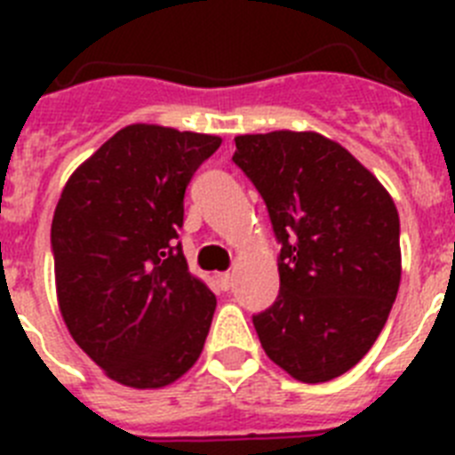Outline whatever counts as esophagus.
I'll use <instances>...</instances> for the list:
<instances>
[{"label":"esophagus","mask_w":455,"mask_h":455,"mask_svg":"<svg viewBox=\"0 0 455 455\" xmlns=\"http://www.w3.org/2000/svg\"><path fill=\"white\" fill-rule=\"evenodd\" d=\"M216 283H219V287L223 289V291H228V289L232 287V273H219V275H216Z\"/></svg>","instance_id":"1"}]
</instances>
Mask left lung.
Masks as SVG:
<instances>
[{
	"mask_svg": "<svg viewBox=\"0 0 455 455\" xmlns=\"http://www.w3.org/2000/svg\"><path fill=\"white\" fill-rule=\"evenodd\" d=\"M232 162L264 198L280 293L252 316L262 348L300 383L355 367L401 283L399 212L355 156L316 132L236 136Z\"/></svg>",
	"mask_w": 455,
	"mask_h": 455,
	"instance_id": "8db88e82",
	"label": "left lung"
}]
</instances>
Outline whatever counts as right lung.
<instances>
[{"label":"right lung","instance_id":"add662e5","mask_svg":"<svg viewBox=\"0 0 455 455\" xmlns=\"http://www.w3.org/2000/svg\"><path fill=\"white\" fill-rule=\"evenodd\" d=\"M219 136L130 124L72 172L52 220L59 307L111 380L175 383L200 357L216 296L180 243L184 191Z\"/></svg>","mask_w":455,"mask_h":455}]
</instances>
